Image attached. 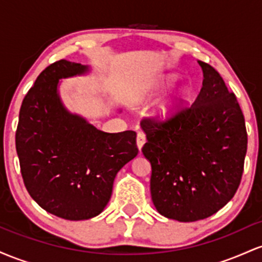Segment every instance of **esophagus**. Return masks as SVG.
<instances>
[{
  "label": "esophagus",
  "instance_id": "obj_1",
  "mask_svg": "<svg viewBox=\"0 0 262 262\" xmlns=\"http://www.w3.org/2000/svg\"><path fill=\"white\" fill-rule=\"evenodd\" d=\"M146 141V138L145 135H144L143 133H138L137 135V145H138V149L141 150V148H143V145L145 144Z\"/></svg>",
  "mask_w": 262,
  "mask_h": 262
}]
</instances>
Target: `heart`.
<instances>
[{
  "mask_svg": "<svg viewBox=\"0 0 262 262\" xmlns=\"http://www.w3.org/2000/svg\"><path fill=\"white\" fill-rule=\"evenodd\" d=\"M173 82V76H164L159 79L150 89L148 93L149 97H154L159 93L170 87ZM187 97V90L186 87H180L175 92L171 93L166 100H164L155 110L154 116L160 122H171L181 113L183 104Z\"/></svg>",
  "mask_w": 262,
  "mask_h": 262,
  "instance_id": "obj_1",
  "label": "heart"
}]
</instances>
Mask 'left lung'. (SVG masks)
I'll return each mask as SVG.
<instances>
[{"label": "left lung", "mask_w": 262, "mask_h": 262, "mask_svg": "<svg viewBox=\"0 0 262 262\" xmlns=\"http://www.w3.org/2000/svg\"><path fill=\"white\" fill-rule=\"evenodd\" d=\"M203 71L200 95L171 122L144 119V156L151 164L155 208L179 222L208 218L235 194L248 149L244 114L215 69Z\"/></svg>", "instance_id": "8db88e82"}]
</instances>
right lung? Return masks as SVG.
I'll list each match as a JSON object with an SVG mask.
<instances>
[{"label":"right lung","mask_w":262,"mask_h":262,"mask_svg":"<svg viewBox=\"0 0 262 262\" xmlns=\"http://www.w3.org/2000/svg\"><path fill=\"white\" fill-rule=\"evenodd\" d=\"M87 73L90 66L68 60L48 66L22 102L16 132L27 191L41 208L68 221L100 214L118 171L138 155L135 132H102L61 102L60 80Z\"/></svg>","instance_id":"right-lung-1"}]
</instances>
